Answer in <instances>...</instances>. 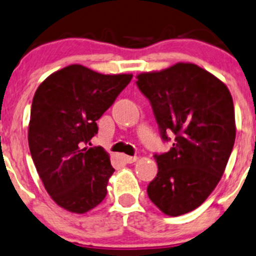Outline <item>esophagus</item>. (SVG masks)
Returning <instances> with one entry per match:
<instances>
[{"label": "esophagus", "mask_w": 256, "mask_h": 256, "mask_svg": "<svg viewBox=\"0 0 256 256\" xmlns=\"http://www.w3.org/2000/svg\"><path fill=\"white\" fill-rule=\"evenodd\" d=\"M136 159H138L136 156H128V155H124V156H123V160H124V162H127V164H132V162H136Z\"/></svg>", "instance_id": "obj_1"}]
</instances>
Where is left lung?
I'll return each instance as SVG.
<instances>
[{"instance_id":"8db88e82","label":"left lung","mask_w":256,"mask_h":256,"mask_svg":"<svg viewBox=\"0 0 256 256\" xmlns=\"http://www.w3.org/2000/svg\"><path fill=\"white\" fill-rule=\"evenodd\" d=\"M149 100L168 152L154 154L158 174L148 185L150 201L165 214L181 216L201 206L222 178L236 140L233 98L216 76L178 62L136 76Z\"/></svg>"}]
</instances>
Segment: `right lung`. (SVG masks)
Masks as SVG:
<instances>
[{"label":"right lung","instance_id":"1","mask_svg":"<svg viewBox=\"0 0 256 256\" xmlns=\"http://www.w3.org/2000/svg\"><path fill=\"white\" fill-rule=\"evenodd\" d=\"M132 78L70 65L52 74L36 88L28 143L39 178L60 207L85 213L106 197L114 171L108 154L101 146H82L96 136L97 120Z\"/></svg>","mask_w":256,"mask_h":256}]
</instances>
